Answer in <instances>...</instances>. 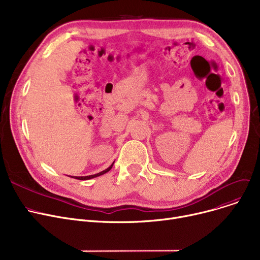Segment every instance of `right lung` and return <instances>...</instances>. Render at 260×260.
<instances>
[{
  "label": "right lung",
  "instance_id": "right-lung-1",
  "mask_svg": "<svg viewBox=\"0 0 260 260\" xmlns=\"http://www.w3.org/2000/svg\"><path fill=\"white\" fill-rule=\"evenodd\" d=\"M113 166H114V163L113 165L109 167V168H107L106 170H104V171H102V172H100V173H98V174H94V175H90V176H83V177H75L76 179H79V180H88V179H91V178H94V177H98V176H101V175H103V174H105V173H107L108 171H111V169L113 168Z\"/></svg>",
  "mask_w": 260,
  "mask_h": 260
}]
</instances>
